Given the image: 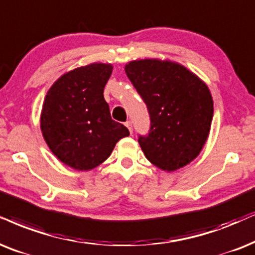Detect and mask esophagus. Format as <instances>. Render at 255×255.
Returning a JSON list of instances; mask_svg holds the SVG:
<instances>
[{"label":"esophagus","mask_w":255,"mask_h":255,"mask_svg":"<svg viewBox=\"0 0 255 255\" xmlns=\"http://www.w3.org/2000/svg\"><path fill=\"white\" fill-rule=\"evenodd\" d=\"M126 127H127L128 129H129L130 134L133 133V127H131V122H130V121H127V122H126Z\"/></svg>","instance_id":"obj_1"}]
</instances>
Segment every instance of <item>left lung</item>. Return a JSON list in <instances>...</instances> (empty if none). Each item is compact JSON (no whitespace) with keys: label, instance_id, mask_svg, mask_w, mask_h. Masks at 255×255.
<instances>
[{"label":"left lung","instance_id":"left-lung-1","mask_svg":"<svg viewBox=\"0 0 255 255\" xmlns=\"http://www.w3.org/2000/svg\"><path fill=\"white\" fill-rule=\"evenodd\" d=\"M125 70L149 113V133L138 136L144 155L166 172L191 163L211 130L214 109L207 85L168 60L130 61Z\"/></svg>","mask_w":255,"mask_h":255}]
</instances>
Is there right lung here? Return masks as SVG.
<instances>
[{
  "instance_id": "obj_1",
  "label": "right lung",
  "mask_w": 255,
  "mask_h": 255,
  "mask_svg": "<svg viewBox=\"0 0 255 255\" xmlns=\"http://www.w3.org/2000/svg\"><path fill=\"white\" fill-rule=\"evenodd\" d=\"M109 63H90L63 74L48 90L41 130L53 154L76 170H89L107 160L129 130L112 120L104 88Z\"/></svg>"
}]
</instances>
